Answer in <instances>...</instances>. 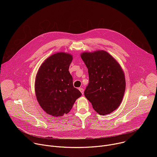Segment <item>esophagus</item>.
<instances>
[{"label": "esophagus", "mask_w": 157, "mask_h": 157, "mask_svg": "<svg viewBox=\"0 0 157 157\" xmlns=\"http://www.w3.org/2000/svg\"><path fill=\"white\" fill-rule=\"evenodd\" d=\"M79 90L81 91V93H82V94H84V89H83V88H82V87H79Z\"/></svg>", "instance_id": "esophagus-1"}]
</instances>
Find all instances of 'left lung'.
I'll return each instance as SVG.
<instances>
[{"label":"left lung","mask_w":157,"mask_h":157,"mask_svg":"<svg viewBox=\"0 0 157 157\" xmlns=\"http://www.w3.org/2000/svg\"><path fill=\"white\" fill-rule=\"evenodd\" d=\"M81 56L89 74L85 97L99 114L111 113L121 104L125 89V76L121 67L103 50L83 53Z\"/></svg>","instance_id":"1"}]
</instances>
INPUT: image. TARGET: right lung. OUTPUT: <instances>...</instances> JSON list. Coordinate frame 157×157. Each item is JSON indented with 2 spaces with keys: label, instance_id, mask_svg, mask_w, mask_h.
<instances>
[{
  "label": "right lung",
  "instance_id": "1",
  "mask_svg": "<svg viewBox=\"0 0 157 157\" xmlns=\"http://www.w3.org/2000/svg\"><path fill=\"white\" fill-rule=\"evenodd\" d=\"M72 59L70 54L55 53L42 63L37 73L35 84L37 101L52 116L68 113L82 95L74 87L73 77L68 71Z\"/></svg>",
  "mask_w": 157,
  "mask_h": 157
}]
</instances>
